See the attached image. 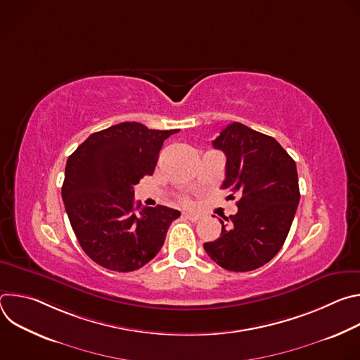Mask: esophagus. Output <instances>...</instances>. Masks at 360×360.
Here are the masks:
<instances>
[{
	"instance_id": "1",
	"label": "esophagus",
	"mask_w": 360,
	"mask_h": 360,
	"mask_svg": "<svg viewBox=\"0 0 360 360\" xmlns=\"http://www.w3.org/2000/svg\"><path fill=\"white\" fill-rule=\"evenodd\" d=\"M184 218H186V219H189V221H192V222H196V221H199V219H200V215L186 212V214H184Z\"/></svg>"
}]
</instances>
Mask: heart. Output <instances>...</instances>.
I'll list each match as a JSON object with an SVG mask.
<instances>
[{"instance_id":"heart-1","label":"heart","mask_w":360,"mask_h":360,"mask_svg":"<svg viewBox=\"0 0 360 360\" xmlns=\"http://www.w3.org/2000/svg\"><path fill=\"white\" fill-rule=\"evenodd\" d=\"M182 202H184V203H189V200H188L186 198H184V199H182Z\"/></svg>"}]
</instances>
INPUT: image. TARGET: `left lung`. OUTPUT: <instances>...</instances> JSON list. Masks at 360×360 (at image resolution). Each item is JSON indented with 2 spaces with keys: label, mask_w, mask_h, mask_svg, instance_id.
Here are the masks:
<instances>
[{
  "label": "left lung",
  "mask_w": 360,
  "mask_h": 360,
  "mask_svg": "<svg viewBox=\"0 0 360 360\" xmlns=\"http://www.w3.org/2000/svg\"><path fill=\"white\" fill-rule=\"evenodd\" d=\"M226 155L224 189L238 212L224 219L221 236L203 243L210 258L226 271L248 272L281 250L299 203L295 161L281 143L243 124L232 122L212 141Z\"/></svg>",
  "instance_id": "1"
}]
</instances>
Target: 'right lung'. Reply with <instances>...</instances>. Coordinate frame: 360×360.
Returning a JSON list of instances; mask_svg holds the SVG:
<instances>
[{
    "label": "right lung",
    "mask_w": 360,
    "mask_h": 360,
    "mask_svg": "<svg viewBox=\"0 0 360 360\" xmlns=\"http://www.w3.org/2000/svg\"><path fill=\"white\" fill-rule=\"evenodd\" d=\"M178 129L122 122L89 135L65 167L63 199L74 233L99 266L131 272L161 250L181 212L135 207L134 185L155 171L160 150Z\"/></svg>",
    "instance_id": "obj_1"
}]
</instances>
